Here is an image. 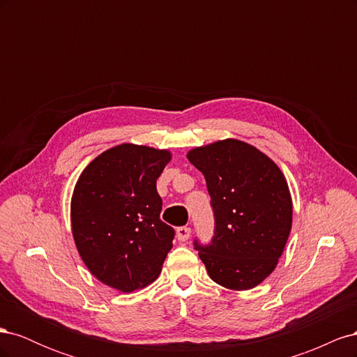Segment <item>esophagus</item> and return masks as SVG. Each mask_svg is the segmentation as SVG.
<instances>
[{"label":"esophagus","instance_id":"obj_1","mask_svg":"<svg viewBox=\"0 0 357 357\" xmlns=\"http://www.w3.org/2000/svg\"><path fill=\"white\" fill-rule=\"evenodd\" d=\"M190 228H188V226H180V228H177V238L178 241H186L189 240L190 236Z\"/></svg>","mask_w":357,"mask_h":357}]
</instances>
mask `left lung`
I'll return each instance as SVG.
<instances>
[{"label":"left lung","mask_w":357,"mask_h":357,"mask_svg":"<svg viewBox=\"0 0 357 357\" xmlns=\"http://www.w3.org/2000/svg\"><path fill=\"white\" fill-rule=\"evenodd\" d=\"M207 181L215 229L199 257L214 283L248 290L271 274L291 229L290 190L275 162L255 146L219 139L188 152Z\"/></svg>","instance_id":"8db88e82"}]
</instances>
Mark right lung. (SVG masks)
Instances as JSON below:
<instances>
[{"label":"right lung","mask_w":357,"mask_h":357,"mask_svg":"<svg viewBox=\"0 0 357 357\" xmlns=\"http://www.w3.org/2000/svg\"><path fill=\"white\" fill-rule=\"evenodd\" d=\"M169 150L123 143L83 169L71 197V231L92 275L129 294L153 283L174 229L160 220L156 180Z\"/></svg>","instance_id":"right-lung-1"}]
</instances>
